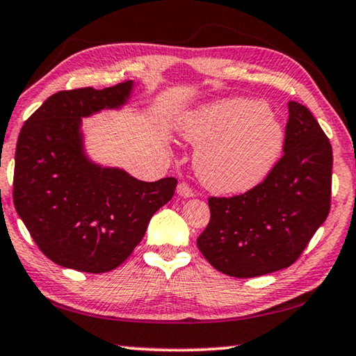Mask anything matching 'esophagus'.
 <instances>
[{"label":"esophagus","instance_id":"1","mask_svg":"<svg viewBox=\"0 0 356 356\" xmlns=\"http://www.w3.org/2000/svg\"><path fill=\"white\" fill-rule=\"evenodd\" d=\"M177 195L182 196V197H193V196H195V191H193L190 185H186V184L182 182V184L177 185Z\"/></svg>","mask_w":356,"mask_h":356}]
</instances>
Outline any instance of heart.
Masks as SVG:
<instances>
[{
    "mask_svg": "<svg viewBox=\"0 0 356 356\" xmlns=\"http://www.w3.org/2000/svg\"><path fill=\"white\" fill-rule=\"evenodd\" d=\"M179 131L201 144L195 168L201 182L222 195L254 188L278 163L284 127L273 108L262 102L229 97L184 114Z\"/></svg>",
    "mask_w": 356,
    "mask_h": 356,
    "instance_id": "heart-1",
    "label": "heart"
}]
</instances>
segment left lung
Here are the masks:
<instances>
[{"label":"left lung","instance_id":"8db88e82","mask_svg":"<svg viewBox=\"0 0 356 356\" xmlns=\"http://www.w3.org/2000/svg\"><path fill=\"white\" fill-rule=\"evenodd\" d=\"M284 155L243 195L209 197L197 248L218 272L254 278L297 261L330 212L333 150L308 108L289 102Z\"/></svg>","mask_w":356,"mask_h":356}]
</instances>
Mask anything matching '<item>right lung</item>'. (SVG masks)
Wrapping results in <instances>:
<instances>
[{"label":"right lung","instance_id":"obj_1","mask_svg":"<svg viewBox=\"0 0 356 356\" xmlns=\"http://www.w3.org/2000/svg\"><path fill=\"white\" fill-rule=\"evenodd\" d=\"M134 81L80 88L48 97L23 125L15 149L14 206L35 245L58 265L84 273L119 267L141 242L177 180L143 182L94 163L84 152L81 119L119 110Z\"/></svg>","mask_w":356,"mask_h":356}]
</instances>
